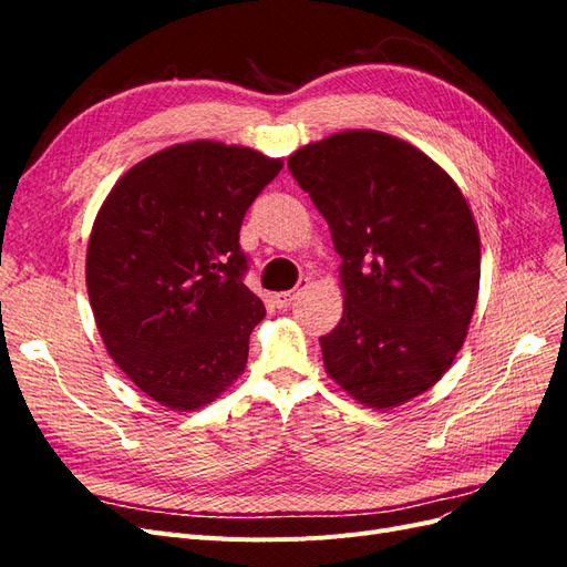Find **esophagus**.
I'll return each mask as SVG.
<instances>
[{
    "instance_id": "1",
    "label": "esophagus",
    "mask_w": 567,
    "mask_h": 567,
    "mask_svg": "<svg viewBox=\"0 0 567 567\" xmlns=\"http://www.w3.org/2000/svg\"><path fill=\"white\" fill-rule=\"evenodd\" d=\"M305 288H310V279L307 277H302L300 281H298V286L296 288H290V290H281V293H274L271 296V300H274V305L279 307V310H284V307H288L290 302H293Z\"/></svg>"
}]
</instances>
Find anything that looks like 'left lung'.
Listing matches in <instances>:
<instances>
[{
  "label": "left lung",
  "instance_id": "8db88e82",
  "mask_svg": "<svg viewBox=\"0 0 567 567\" xmlns=\"http://www.w3.org/2000/svg\"><path fill=\"white\" fill-rule=\"evenodd\" d=\"M290 175L329 221L346 310L319 338L326 373L392 409L433 388L468 333L480 236L461 188L398 136L348 130L298 148Z\"/></svg>",
  "mask_w": 567,
  "mask_h": 567
}]
</instances>
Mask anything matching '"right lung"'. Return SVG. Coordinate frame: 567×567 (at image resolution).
I'll use <instances>...</instances> for the list:
<instances>
[{"mask_svg": "<svg viewBox=\"0 0 567 567\" xmlns=\"http://www.w3.org/2000/svg\"><path fill=\"white\" fill-rule=\"evenodd\" d=\"M246 146L188 142L115 182L87 246V293L113 362L163 406L194 411L248 362L265 305L244 284L241 221L281 173Z\"/></svg>", "mask_w": 567, "mask_h": 567, "instance_id": "right-lung-1", "label": "right lung"}]
</instances>
